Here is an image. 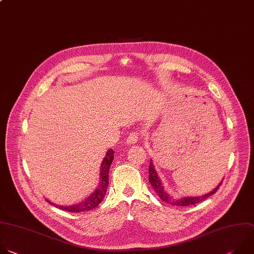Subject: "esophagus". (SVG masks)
Wrapping results in <instances>:
<instances>
[{
    "instance_id": "34e87169",
    "label": "esophagus",
    "mask_w": 254,
    "mask_h": 254,
    "mask_svg": "<svg viewBox=\"0 0 254 254\" xmlns=\"http://www.w3.org/2000/svg\"><path fill=\"white\" fill-rule=\"evenodd\" d=\"M139 140V133L137 132H132L129 134V136L126 139V144L131 145V144H135L137 143Z\"/></svg>"
}]
</instances>
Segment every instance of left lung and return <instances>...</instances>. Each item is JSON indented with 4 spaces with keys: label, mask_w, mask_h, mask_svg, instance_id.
<instances>
[{
    "label": "left lung",
    "mask_w": 254,
    "mask_h": 254,
    "mask_svg": "<svg viewBox=\"0 0 254 254\" xmlns=\"http://www.w3.org/2000/svg\"><path fill=\"white\" fill-rule=\"evenodd\" d=\"M149 182L162 201L166 202V203H168V204L175 205V206H187V205H194L196 203H199V202L207 199L209 196L214 194L218 190L220 185L222 184V181H221L212 191L201 195V196H187V197H183V198H174L164 188V185H163L161 179L159 178V175L155 169V166H154L152 159L150 160V165H149Z\"/></svg>",
    "instance_id": "8db88e82"
}]
</instances>
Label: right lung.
I'll use <instances>...</instances> for the list:
<instances>
[{"label":"right lung","mask_w":254,"mask_h":254,"mask_svg":"<svg viewBox=\"0 0 254 254\" xmlns=\"http://www.w3.org/2000/svg\"><path fill=\"white\" fill-rule=\"evenodd\" d=\"M113 159H114V151L113 149H109L100 166V179H99L97 188L94 190L93 193H91L87 198L79 202V203L65 206V205H56L55 203H53V202H51L47 199L46 200L50 204H52L57 208H60L68 212L79 213V212H85V211L94 209L101 203V202H102L107 192V188L109 184V169Z\"/></svg>","instance_id":"right-lung-1"}]
</instances>
